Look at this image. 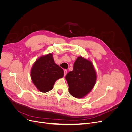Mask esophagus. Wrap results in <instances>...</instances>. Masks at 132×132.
<instances>
[{
  "mask_svg": "<svg viewBox=\"0 0 132 132\" xmlns=\"http://www.w3.org/2000/svg\"><path fill=\"white\" fill-rule=\"evenodd\" d=\"M67 71L66 70H64V76H65V77L66 74H67Z\"/></svg>",
  "mask_w": 132,
  "mask_h": 132,
  "instance_id": "esophagus-1",
  "label": "esophagus"
}]
</instances>
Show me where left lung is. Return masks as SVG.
Masks as SVG:
<instances>
[{
	"label": "left lung",
	"instance_id": "1",
	"mask_svg": "<svg viewBox=\"0 0 132 132\" xmlns=\"http://www.w3.org/2000/svg\"><path fill=\"white\" fill-rule=\"evenodd\" d=\"M97 78V73L91 60L79 57L74 62L73 70L66 76L69 93L76 98L85 97L93 89Z\"/></svg>",
	"mask_w": 132,
	"mask_h": 132
}]
</instances>
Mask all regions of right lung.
Wrapping results in <instances>:
<instances>
[{"label":"right lung","mask_w":132,"mask_h":132,"mask_svg":"<svg viewBox=\"0 0 132 132\" xmlns=\"http://www.w3.org/2000/svg\"><path fill=\"white\" fill-rule=\"evenodd\" d=\"M64 75L63 70L54 62L52 53L39 57L33 64L30 71L34 85L42 93L51 90L55 81Z\"/></svg>","instance_id":"add662e5"}]
</instances>
